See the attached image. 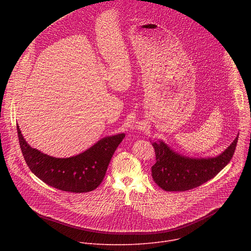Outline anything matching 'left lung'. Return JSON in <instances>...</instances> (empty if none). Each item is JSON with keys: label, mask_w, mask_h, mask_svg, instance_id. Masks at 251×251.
<instances>
[{"label": "left lung", "mask_w": 251, "mask_h": 251, "mask_svg": "<svg viewBox=\"0 0 251 251\" xmlns=\"http://www.w3.org/2000/svg\"><path fill=\"white\" fill-rule=\"evenodd\" d=\"M238 135L220 155L208 158H193L173 150L162 140L152 142L156 164L152 167L155 183L167 192H184L197 188L216 176L231 160Z\"/></svg>", "instance_id": "left-lung-1"}]
</instances>
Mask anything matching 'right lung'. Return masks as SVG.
<instances>
[{
    "mask_svg": "<svg viewBox=\"0 0 251 251\" xmlns=\"http://www.w3.org/2000/svg\"><path fill=\"white\" fill-rule=\"evenodd\" d=\"M17 130L29 170L47 185L71 193L91 192L101 184L115 150L125 137L124 133L107 136L76 156L55 158L31 148L19 125Z\"/></svg>",
    "mask_w": 251,
    "mask_h": 251,
    "instance_id": "right-lung-1",
    "label": "right lung"
}]
</instances>
